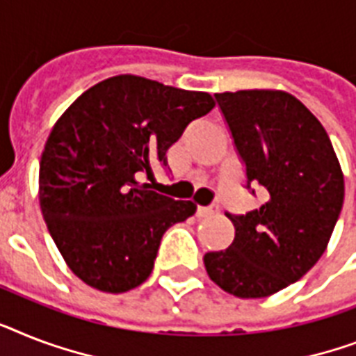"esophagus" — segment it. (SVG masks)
<instances>
[{"mask_svg": "<svg viewBox=\"0 0 356 356\" xmlns=\"http://www.w3.org/2000/svg\"><path fill=\"white\" fill-rule=\"evenodd\" d=\"M218 212H219L218 207H199L197 208L199 218H208V216H213V213H218Z\"/></svg>", "mask_w": 356, "mask_h": 356, "instance_id": "esophagus-1", "label": "esophagus"}]
</instances>
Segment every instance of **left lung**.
I'll use <instances>...</instances> for the list:
<instances>
[{"label": "left lung", "instance_id": "8db88e82", "mask_svg": "<svg viewBox=\"0 0 356 356\" xmlns=\"http://www.w3.org/2000/svg\"><path fill=\"white\" fill-rule=\"evenodd\" d=\"M265 201L227 218L232 245L204 254L208 276L238 298H267L300 280L327 248L343 204V173L320 120L282 89L216 93Z\"/></svg>", "mask_w": 356, "mask_h": 356}]
</instances>
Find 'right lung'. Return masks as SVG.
Returning a JSON list of instances; mask_svg holds the SVG:
<instances>
[{"label":"right lung","instance_id":"obj_1","mask_svg":"<svg viewBox=\"0 0 356 356\" xmlns=\"http://www.w3.org/2000/svg\"><path fill=\"white\" fill-rule=\"evenodd\" d=\"M212 95L135 74L95 83L62 113L40 161V208L74 276L120 294L148 280L163 234L197 207L140 183Z\"/></svg>","mask_w":356,"mask_h":356}]
</instances>
